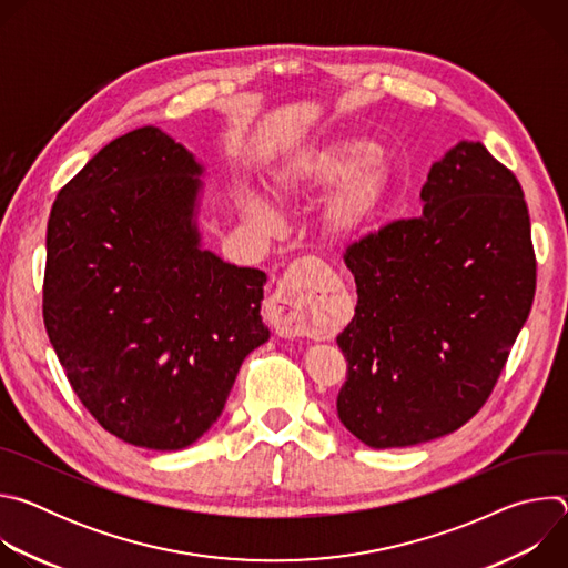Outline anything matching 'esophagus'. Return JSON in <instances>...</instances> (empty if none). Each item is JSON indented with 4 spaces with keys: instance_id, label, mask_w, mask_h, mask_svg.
I'll return each instance as SVG.
<instances>
[{
    "instance_id": "34e87169",
    "label": "esophagus",
    "mask_w": 568,
    "mask_h": 568,
    "mask_svg": "<svg viewBox=\"0 0 568 568\" xmlns=\"http://www.w3.org/2000/svg\"><path fill=\"white\" fill-rule=\"evenodd\" d=\"M323 265L318 258L296 261L278 283L276 294L267 303L270 318L281 337H303L312 331V305L318 294L314 274Z\"/></svg>"
}]
</instances>
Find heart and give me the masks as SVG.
<instances>
[{
    "instance_id": "heart-1",
    "label": "heart",
    "mask_w": 568,
    "mask_h": 568,
    "mask_svg": "<svg viewBox=\"0 0 568 568\" xmlns=\"http://www.w3.org/2000/svg\"><path fill=\"white\" fill-rule=\"evenodd\" d=\"M337 184L321 211V226L342 240L364 229L384 204L390 189V166L382 150L357 139H342L301 150L270 173V189L283 204L303 200ZM242 215L261 229H272L276 213L256 193L242 197Z\"/></svg>"
}]
</instances>
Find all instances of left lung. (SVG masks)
Segmentation results:
<instances>
[{
  "label": "left lung",
  "instance_id": "left-lung-1",
  "mask_svg": "<svg viewBox=\"0 0 568 568\" xmlns=\"http://www.w3.org/2000/svg\"><path fill=\"white\" fill-rule=\"evenodd\" d=\"M423 215L348 245L355 316L339 333L337 414L368 447H409L471 420L530 314L537 261L521 184L480 141L432 166Z\"/></svg>",
  "mask_w": 568,
  "mask_h": 568
}]
</instances>
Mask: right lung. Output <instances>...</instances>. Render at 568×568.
<instances>
[{"label": "right lung", "mask_w": 568, "mask_h": 568, "mask_svg": "<svg viewBox=\"0 0 568 568\" xmlns=\"http://www.w3.org/2000/svg\"><path fill=\"white\" fill-rule=\"evenodd\" d=\"M200 173L184 145L145 125L94 154L47 224L51 346L97 423L145 449L195 443L270 337L267 276L200 250Z\"/></svg>", "instance_id": "add662e5"}]
</instances>
